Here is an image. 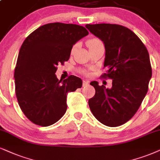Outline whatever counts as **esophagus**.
<instances>
[{
	"label": "esophagus",
	"instance_id": "1",
	"mask_svg": "<svg viewBox=\"0 0 160 160\" xmlns=\"http://www.w3.org/2000/svg\"><path fill=\"white\" fill-rule=\"evenodd\" d=\"M88 84V81H87V80H83V81H82V86H87Z\"/></svg>",
	"mask_w": 160,
	"mask_h": 160
}]
</instances>
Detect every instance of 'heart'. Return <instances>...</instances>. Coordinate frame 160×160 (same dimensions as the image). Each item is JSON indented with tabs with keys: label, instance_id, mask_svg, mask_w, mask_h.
<instances>
[{
	"label": "heart",
	"instance_id": "b5f03b06",
	"mask_svg": "<svg viewBox=\"0 0 160 160\" xmlns=\"http://www.w3.org/2000/svg\"><path fill=\"white\" fill-rule=\"evenodd\" d=\"M100 45H102V43L101 42V40L100 39H98V38H93V39H91L89 40H88V42H87V46H88V48H92V47H94V46H100ZM74 50V47L72 48V52H73ZM81 73L83 74H86V71H81Z\"/></svg>",
	"mask_w": 160,
	"mask_h": 160
}]
</instances>
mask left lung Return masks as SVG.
Returning a JSON list of instances; mask_svg holds the SVG:
<instances>
[{
  "label": "left lung",
  "instance_id": "1",
  "mask_svg": "<svg viewBox=\"0 0 160 160\" xmlns=\"http://www.w3.org/2000/svg\"><path fill=\"white\" fill-rule=\"evenodd\" d=\"M91 33L103 42L106 48L103 78L112 80L106 88L92 81L95 94L88 100L91 112L99 122L109 127L124 124L142 103L152 76L146 47L131 30L110 23L86 24Z\"/></svg>",
  "mask_w": 160,
  "mask_h": 160
}]
</instances>
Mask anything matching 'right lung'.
<instances>
[{"mask_svg":"<svg viewBox=\"0 0 160 160\" xmlns=\"http://www.w3.org/2000/svg\"><path fill=\"white\" fill-rule=\"evenodd\" d=\"M88 35L83 26L52 23L40 26L26 38L15 68V94L22 112L40 126L58 122L67 109L68 92L81 88L80 78L58 80V64L69 59L73 46Z\"/></svg>","mask_w":160,"mask_h":160,"instance_id":"obj_1","label":"right lung"}]
</instances>
